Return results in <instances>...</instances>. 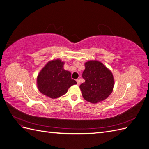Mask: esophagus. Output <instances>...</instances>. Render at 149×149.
<instances>
[{"instance_id": "esophagus-1", "label": "esophagus", "mask_w": 149, "mask_h": 149, "mask_svg": "<svg viewBox=\"0 0 149 149\" xmlns=\"http://www.w3.org/2000/svg\"><path fill=\"white\" fill-rule=\"evenodd\" d=\"M76 82H77L78 85H79V84H80V83H81V81H80V79H78L76 80Z\"/></svg>"}]
</instances>
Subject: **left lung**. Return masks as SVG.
Here are the masks:
<instances>
[{"instance_id": "8db88e82", "label": "left lung", "mask_w": 149, "mask_h": 149, "mask_svg": "<svg viewBox=\"0 0 149 149\" xmlns=\"http://www.w3.org/2000/svg\"><path fill=\"white\" fill-rule=\"evenodd\" d=\"M82 76L85 82L79 86L86 101L96 104L107 99L113 91L114 78L109 69L100 61L89 60L84 63Z\"/></svg>"}]
</instances>
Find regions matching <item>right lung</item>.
I'll return each mask as SVG.
<instances>
[{"instance_id":"right-lung-1","label":"right lung","mask_w":149,"mask_h":149,"mask_svg":"<svg viewBox=\"0 0 149 149\" xmlns=\"http://www.w3.org/2000/svg\"><path fill=\"white\" fill-rule=\"evenodd\" d=\"M65 62L60 59L49 61L37 76V84L39 91L52 99L65 94L71 86L77 84L71 79L69 71L64 70Z\"/></svg>"}]
</instances>
